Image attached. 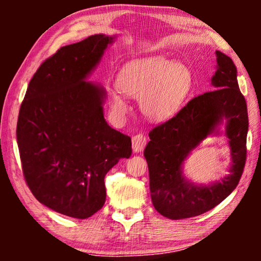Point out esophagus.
<instances>
[{"mask_svg":"<svg viewBox=\"0 0 261 261\" xmlns=\"http://www.w3.org/2000/svg\"><path fill=\"white\" fill-rule=\"evenodd\" d=\"M146 142H147V138L144 134H137L132 138V146H133V151L135 153L141 152L145 148Z\"/></svg>","mask_w":261,"mask_h":261,"instance_id":"1","label":"esophagus"}]
</instances>
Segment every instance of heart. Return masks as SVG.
<instances>
[{
    "mask_svg": "<svg viewBox=\"0 0 261 261\" xmlns=\"http://www.w3.org/2000/svg\"><path fill=\"white\" fill-rule=\"evenodd\" d=\"M192 83L194 77L187 65L162 56L132 60L117 77L122 92L139 97L141 112L153 121L172 117L190 94ZM109 106L117 116L127 113V103L120 92H110Z\"/></svg>",
    "mask_w": 261,
    "mask_h": 261,
    "instance_id": "heart-1",
    "label": "heart"
}]
</instances>
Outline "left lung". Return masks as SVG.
<instances>
[{"instance_id":"1","label":"left lung","mask_w":261,"mask_h":261,"mask_svg":"<svg viewBox=\"0 0 261 261\" xmlns=\"http://www.w3.org/2000/svg\"><path fill=\"white\" fill-rule=\"evenodd\" d=\"M217 70L213 90L188 102L177 115L149 132L144 155L148 165L149 190L154 208L171 220L198 216L215 208L237 188L246 163L248 130L247 105L239 89L237 67L216 51ZM224 118L232 154L231 174L222 182L195 186L185 179L181 164Z\"/></svg>"}]
</instances>
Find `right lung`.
I'll list each match as a JSON object with an SVG mask.
<instances>
[{"label": "right lung", "mask_w": 261, "mask_h": 261, "mask_svg": "<svg viewBox=\"0 0 261 261\" xmlns=\"http://www.w3.org/2000/svg\"><path fill=\"white\" fill-rule=\"evenodd\" d=\"M113 40L96 34L60 47L39 66L20 107L24 180L39 202L74 219L102 208L106 174L132 154L130 138L105 120V89L85 81Z\"/></svg>", "instance_id": "add662e5"}]
</instances>
